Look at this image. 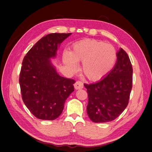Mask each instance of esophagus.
I'll return each instance as SVG.
<instances>
[{
    "instance_id": "obj_1",
    "label": "esophagus",
    "mask_w": 152,
    "mask_h": 152,
    "mask_svg": "<svg viewBox=\"0 0 152 152\" xmlns=\"http://www.w3.org/2000/svg\"><path fill=\"white\" fill-rule=\"evenodd\" d=\"M74 87L77 90L81 89L83 88V84H82V82L80 81H77L74 84Z\"/></svg>"
}]
</instances>
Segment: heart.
<instances>
[{
  "instance_id": "b5f03b06",
  "label": "heart",
  "mask_w": 152,
  "mask_h": 152,
  "mask_svg": "<svg viewBox=\"0 0 152 152\" xmlns=\"http://www.w3.org/2000/svg\"><path fill=\"white\" fill-rule=\"evenodd\" d=\"M117 50L112 45L96 39H85L72 46L70 55L65 53L63 62L70 70H77L76 63H82V71L90 80L103 79L115 65Z\"/></svg>"
}]
</instances>
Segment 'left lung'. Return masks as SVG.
I'll list each match as a JSON object with an SVG mask.
<instances>
[{"label":"left lung","instance_id":"left-lung-1","mask_svg":"<svg viewBox=\"0 0 152 152\" xmlns=\"http://www.w3.org/2000/svg\"><path fill=\"white\" fill-rule=\"evenodd\" d=\"M117 53V62L103 79L93 84H84L88 94L87 113L96 123L115 120L129 103L132 84V67L123 49Z\"/></svg>","mask_w":152,"mask_h":152}]
</instances>
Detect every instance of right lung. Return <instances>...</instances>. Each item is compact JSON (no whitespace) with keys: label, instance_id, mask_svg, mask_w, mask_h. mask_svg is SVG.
Here are the masks:
<instances>
[{"label":"right lung","instance_id":"obj_1","mask_svg":"<svg viewBox=\"0 0 152 152\" xmlns=\"http://www.w3.org/2000/svg\"><path fill=\"white\" fill-rule=\"evenodd\" d=\"M71 34L54 33L43 37L23 60L19 79L22 99L30 112L41 120L58 118L74 91L75 81L59 75L50 59L56 58L61 43Z\"/></svg>","mask_w":152,"mask_h":152}]
</instances>
